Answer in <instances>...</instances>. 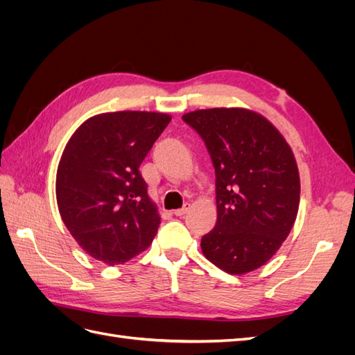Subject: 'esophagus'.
<instances>
[{"label":"esophagus","instance_id":"1","mask_svg":"<svg viewBox=\"0 0 355 355\" xmlns=\"http://www.w3.org/2000/svg\"><path fill=\"white\" fill-rule=\"evenodd\" d=\"M189 209H191V204L189 202H185L184 204V207H182V209H179V210H175V214H176V216H184V214H187L188 211H189Z\"/></svg>","mask_w":355,"mask_h":355}]
</instances>
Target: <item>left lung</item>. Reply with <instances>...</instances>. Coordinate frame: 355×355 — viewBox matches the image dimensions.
<instances>
[{
	"label": "left lung",
	"mask_w": 355,
	"mask_h": 355,
	"mask_svg": "<svg viewBox=\"0 0 355 355\" xmlns=\"http://www.w3.org/2000/svg\"><path fill=\"white\" fill-rule=\"evenodd\" d=\"M200 133L216 173L218 220L201 239L207 259L232 275L265 265L292 231L300 179L292 148L278 128L245 108L185 114Z\"/></svg>",
	"instance_id": "left-lung-1"
}]
</instances>
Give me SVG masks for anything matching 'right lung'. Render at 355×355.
I'll return each instance as SVG.
<instances>
[{"label":"right lung","instance_id":"obj_1","mask_svg":"<svg viewBox=\"0 0 355 355\" xmlns=\"http://www.w3.org/2000/svg\"><path fill=\"white\" fill-rule=\"evenodd\" d=\"M171 116L118 111L90 116L63 149L56 200L63 223L93 259L121 265L145 252L161 218L139 167Z\"/></svg>","mask_w":355,"mask_h":355}]
</instances>
